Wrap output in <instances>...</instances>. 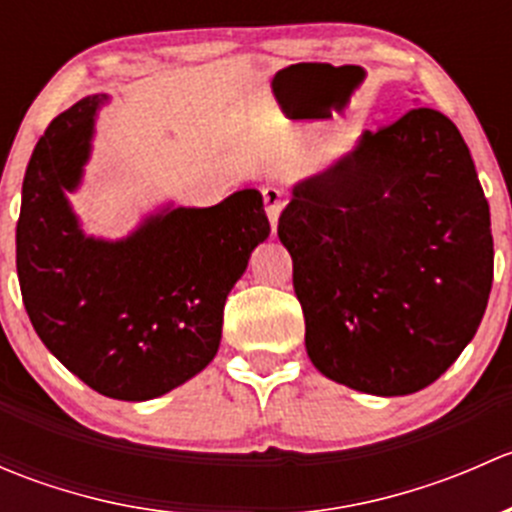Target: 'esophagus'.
Wrapping results in <instances>:
<instances>
[{
	"label": "esophagus",
	"instance_id": "esophagus-1",
	"mask_svg": "<svg viewBox=\"0 0 512 512\" xmlns=\"http://www.w3.org/2000/svg\"><path fill=\"white\" fill-rule=\"evenodd\" d=\"M262 198H265L267 218H270L272 232H275L277 230V220H280V213H282V205H285V200H282V193L277 188H265V190H262Z\"/></svg>",
	"mask_w": 512,
	"mask_h": 512
}]
</instances>
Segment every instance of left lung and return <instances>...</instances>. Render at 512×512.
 <instances>
[{"label":"left lung","instance_id":"1","mask_svg":"<svg viewBox=\"0 0 512 512\" xmlns=\"http://www.w3.org/2000/svg\"><path fill=\"white\" fill-rule=\"evenodd\" d=\"M304 344L327 379L426 389L476 337L493 285L490 208L456 123L416 106L299 180L277 225Z\"/></svg>","mask_w":512,"mask_h":512}]
</instances>
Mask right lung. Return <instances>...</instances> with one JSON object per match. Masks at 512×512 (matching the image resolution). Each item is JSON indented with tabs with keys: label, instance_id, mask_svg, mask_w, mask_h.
I'll return each mask as SVG.
<instances>
[{
	"label": "right lung",
	"instance_id": "1",
	"mask_svg": "<svg viewBox=\"0 0 512 512\" xmlns=\"http://www.w3.org/2000/svg\"><path fill=\"white\" fill-rule=\"evenodd\" d=\"M106 94L59 113L22 185L17 275L51 354L118 401L168 394L218 354L225 299L270 235L262 195L237 190L213 208H163L123 240L84 235L66 193L91 156Z\"/></svg>",
	"mask_w": 512,
	"mask_h": 512
}]
</instances>
